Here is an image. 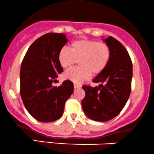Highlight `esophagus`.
I'll use <instances>...</instances> for the list:
<instances>
[{"label":"esophagus","instance_id":"1","mask_svg":"<svg viewBox=\"0 0 154 154\" xmlns=\"http://www.w3.org/2000/svg\"><path fill=\"white\" fill-rule=\"evenodd\" d=\"M82 87V85L81 84H78V83H75L74 84V88H75V89H77V88H79Z\"/></svg>","mask_w":154,"mask_h":154}]
</instances>
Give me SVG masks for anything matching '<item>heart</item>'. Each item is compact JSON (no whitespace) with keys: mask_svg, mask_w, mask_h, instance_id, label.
I'll use <instances>...</instances> for the list:
<instances>
[{"mask_svg":"<svg viewBox=\"0 0 154 154\" xmlns=\"http://www.w3.org/2000/svg\"><path fill=\"white\" fill-rule=\"evenodd\" d=\"M111 56L110 48L106 43L94 40H78L71 44V48L63 47L58 59L63 68H69L79 61L81 66L67 70L65 79L76 83L87 80L91 75H97L105 69Z\"/></svg>","mask_w":154,"mask_h":154,"instance_id":"heart-1","label":"heart"}]
</instances>
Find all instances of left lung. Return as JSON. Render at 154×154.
Here are the masks:
<instances>
[{
    "instance_id": "1",
    "label": "left lung",
    "mask_w": 154,
    "mask_h": 154,
    "mask_svg": "<svg viewBox=\"0 0 154 154\" xmlns=\"http://www.w3.org/2000/svg\"><path fill=\"white\" fill-rule=\"evenodd\" d=\"M103 40L110 48L111 56L105 69L93 80L100 85L82 86L83 111L98 122L109 121L121 112L130 97L132 77V63L126 48L111 36Z\"/></svg>"
}]
</instances>
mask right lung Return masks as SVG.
Masks as SVG:
<instances>
[{
    "mask_svg": "<svg viewBox=\"0 0 154 154\" xmlns=\"http://www.w3.org/2000/svg\"><path fill=\"white\" fill-rule=\"evenodd\" d=\"M67 41L62 33H47L32 44L23 59L20 95L26 110L39 122L59 119L74 91L70 80L63 81L59 87L53 85L63 72L58 55Z\"/></svg>",
    "mask_w": 154,
    "mask_h": 154,
    "instance_id": "1",
    "label": "right lung"
}]
</instances>
